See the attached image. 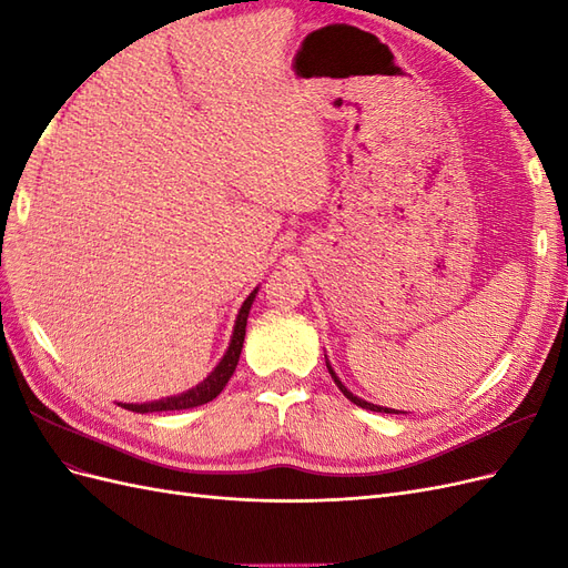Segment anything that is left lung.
<instances>
[{"label":"left lung","instance_id":"left-lung-1","mask_svg":"<svg viewBox=\"0 0 568 568\" xmlns=\"http://www.w3.org/2000/svg\"><path fill=\"white\" fill-rule=\"evenodd\" d=\"M326 367H329V374H332V379L336 382V386L341 388V393L343 395H346V398L351 400V403H355V405H359V407H365V409H372V412H386V415H400V412L398 409H388V407H379V405H372V403H367V400H363V398H357V395H353L346 386H343L341 382H338V376L334 374V369H332V365L329 363H326Z\"/></svg>","mask_w":568,"mask_h":568}]
</instances>
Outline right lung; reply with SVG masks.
Masks as SVG:
<instances>
[{
	"label": "right lung",
	"mask_w": 568,
	"mask_h": 568,
	"mask_svg": "<svg viewBox=\"0 0 568 568\" xmlns=\"http://www.w3.org/2000/svg\"><path fill=\"white\" fill-rule=\"evenodd\" d=\"M255 294H257V288L244 301L242 311H239V315H236L232 343H230V348H227L225 357L220 359V365H217L209 376H205V379H203L196 388L186 390V393H180V395H173V398H165V400L144 403V405H123V407H125V409H132V412H140V415H144V412H170V409L199 407V405H205V403H211L213 398H217L220 390L227 386L230 376H232L234 369H236L239 355H242L244 336H246V320H248V311H251Z\"/></svg>",
	"instance_id": "1"
}]
</instances>
